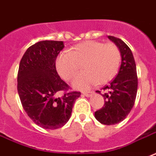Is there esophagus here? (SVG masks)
<instances>
[{
    "mask_svg": "<svg viewBox=\"0 0 156 156\" xmlns=\"http://www.w3.org/2000/svg\"><path fill=\"white\" fill-rule=\"evenodd\" d=\"M94 94L93 91H86V92H83V95H86V97H90L92 95Z\"/></svg>",
    "mask_w": 156,
    "mask_h": 156,
    "instance_id": "1",
    "label": "esophagus"
}]
</instances>
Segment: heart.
I'll list each match as a JSON object with an SVG mask.
<instances>
[{
  "label": "heart",
  "mask_w": 156,
  "mask_h": 156,
  "mask_svg": "<svg viewBox=\"0 0 156 156\" xmlns=\"http://www.w3.org/2000/svg\"><path fill=\"white\" fill-rule=\"evenodd\" d=\"M120 51L116 45L87 41L76 45L70 51L58 55L55 66L58 74L66 80L76 76L81 66L85 71L73 81L75 88L89 89L113 79L120 66Z\"/></svg>",
  "instance_id": "heart-1"
}]
</instances>
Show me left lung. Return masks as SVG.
Returning a JSON list of instances; mask_svg holds the SVG:
<instances>
[{"mask_svg": "<svg viewBox=\"0 0 156 156\" xmlns=\"http://www.w3.org/2000/svg\"><path fill=\"white\" fill-rule=\"evenodd\" d=\"M108 38L119 49L121 65L116 77L103 88L106 90L102 95L104 106L95 111V117L101 124L111 126L125 120L131 111L137 94L138 79L135 59L129 46L119 38L111 36ZM96 92L101 93L99 90Z\"/></svg>", "mask_w": 156, "mask_h": 156, "instance_id": "obj_1", "label": "left lung"}]
</instances>
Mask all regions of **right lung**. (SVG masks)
I'll list each match as a JSON object with an SVG mask.
<instances>
[{
  "instance_id": "1",
  "label": "right lung",
  "mask_w": 156,
  "mask_h": 156,
  "mask_svg": "<svg viewBox=\"0 0 156 156\" xmlns=\"http://www.w3.org/2000/svg\"><path fill=\"white\" fill-rule=\"evenodd\" d=\"M63 41H42L25 52L19 66L17 90L24 110L41 128L55 129L65 126L80 92H66L69 86L59 76L55 60ZM65 91L61 98L60 92Z\"/></svg>"
}]
</instances>
